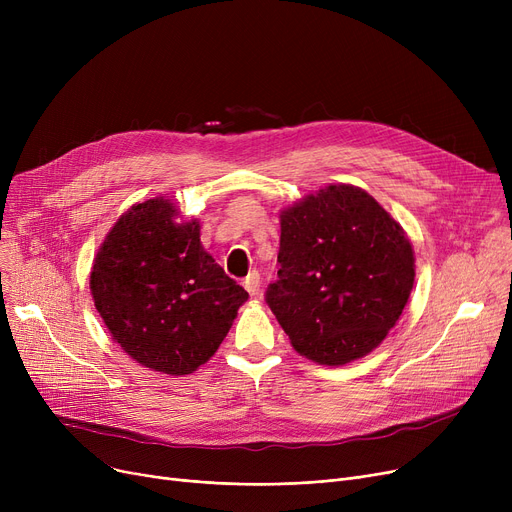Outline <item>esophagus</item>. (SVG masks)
I'll return each instance as SVG.
<instances>
[{
    "instance_id": "34e87169",
    "label": "esophagus",
    "mask_w": 512,
    "mask_h": 512,
    "mask_svg": "<svg viewBox=\"0 0 512 512\" xmlns=\"http://www.w3.org/2000/svg\"><path fill=\"white\" fill-rule=\"evenodd\" d=\"M242 286H245L247 290H249V294H257L259 292V288H261V276H259V272H249V276L242 280Z\"/></svg>"
}]
</instances>
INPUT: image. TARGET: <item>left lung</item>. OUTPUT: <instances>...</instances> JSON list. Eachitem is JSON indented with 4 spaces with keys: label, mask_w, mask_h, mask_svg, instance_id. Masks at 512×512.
<instances>
[{
    "label": "left lung",
    "mask_w": 512,
    "mask_h": 512,
    "mask_svg": "<svg viewBox=\"0 0 512 512\" xmlns=\"http://www.w3.org/2000/svg\"><path fill=\"white\" fill-rule=\"evenodd\" d=\"M278 280L265 290L292 346L321 365L371 353L415 280L409 238L371 195L334 184L280 215Z\"/></svg>",
    "instance_id": "8db88e82"
}]
</instances>
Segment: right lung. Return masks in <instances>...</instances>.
I'll list each match as a JSON object with an SVG mask.
<instances>
[{
  "label": "right lung",
  "instance_id": "obj_1",
  "mask_svg": "<svg viewBox=\"0 0 512 512\" xmlns=\"http://www.w3.org/2000/svg\"><path fill=\"white\" fill-rule=\"evenodd\" d=\"M176 213L170 199L130 207L95 257L91 292L134 361L186 375L218 351L249 292L203 249L199 222Z\"/></svg>",
  "mask_w": 512,
  "mask_h": 512
}]
</instances>
